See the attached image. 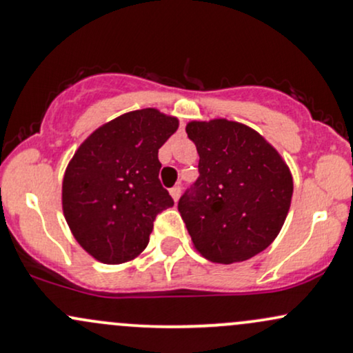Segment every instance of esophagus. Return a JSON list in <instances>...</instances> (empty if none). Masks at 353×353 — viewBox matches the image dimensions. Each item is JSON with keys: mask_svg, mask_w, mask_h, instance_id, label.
<instances>
[{"mask_svg": "<svg viewBox=\"0 0 353 353\" xmlns=\"http://www.w3.org/2000/svg\"><path fill=\"white\" fill-rule=\"evenodd\" d=\"M169 194H171L172 199L177 202V199H179V197H181V188H179V185H176V188H172L171 190H169Z\"/></svg>", "mask_w": 353, "mask_h": 353, "instance_id": "obj_1", "label": "esophagus"}]
</instances>
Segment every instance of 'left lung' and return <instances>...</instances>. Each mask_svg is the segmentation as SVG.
Masks as SVG:
<instances>
[{
  "mask_svg": "<svg viewBox=\"0 0 353 353\" xmlns=\"http://www.w3.org/2000/svg\"><path fill=\"white\" fill-rule=\"evenodd\" d=\"M185 132L199 154V177L177 209L194 249L216 264L261 254L289 214V165L264 136L237 121H190Z\"/></svg>",
  "mask_w": 353,
  "mask_h": 353,
  "instance_id": "1",
  "label": "left lung"
}]
</instances>
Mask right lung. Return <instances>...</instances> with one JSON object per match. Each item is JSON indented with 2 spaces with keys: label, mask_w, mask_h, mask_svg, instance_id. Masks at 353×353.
Listing matches in <instances>:
<instances>
[{
  "label": "right lung",
  "mask_w": 353,
  "mask_h": 353,
  "mask_svg": "<svg viewBox=\"0 0 353 353\" xmlns=\"http://www.w3.org/2000/svg\"><path fill=\"white\" fill-rule=\"evenodd\" d=\"M179 119L137 109L89 134L63 177V214L72 236L103 264H124L145 249L154 219L174 201L161 185L159 148Z\"/></svg>",
  "instance_id": "right-lung-1"
}]
</instances>
